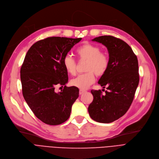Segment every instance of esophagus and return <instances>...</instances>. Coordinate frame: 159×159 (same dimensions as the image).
Wrapping results in <instances>:
<instances>
[{
    "mask_svg": "<svg viewBox=\"0 0 159 159\" xmlns=\"http://www.w3.org/2000/svg\"><path fill=\"white\" fill-rule=\"evenodd\" d=\"M85 92V90L80 89V92H79V93H80V94H84Z\"/></svg>",
    "mask_w": 159,
    "mask_h": 159,
    "instance_id": "obj_1",
    "label": "esophagus"
}]
</instances>
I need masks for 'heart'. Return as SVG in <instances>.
<instances>
[{"label":"heart","mask_w":159,"mask_h":159,"mask_svg":"<svg viewBox=\"0 0 159 159\" xmlns=\"http://www.w3.org/2000/svg\"><path fill=\"white\" fill-rule=\"evenodd\" d=\"M80 60H85V74L79 75L78 77L71 80L72 86L82 90L92 85L95 80V73L97 76L102 75L107 70L109 66V58L106 54L101 52V49L92 43H85L76 49ZM63 66L66 71L71 75L76 73V62L70 55H66L63 59Z\"/></svg>","instance_id":"1"}]
</instances>
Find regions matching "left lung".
Here are the masks:
<instances>
[{"mask_svg":"<svg viewBox=\"0 0 159 159\" xmlns=\"http://www.w3.org/2000/svg\"><path fill=\"white\" fill-rule=\"evenodd\" d=\"M92 40L107 48L109 66L98 81L107 91L102 94L100 90H91L93 100L88 111L95 121L110 123L124 116L134 99L139 80L138 59L128 44L117 38L101 36Z\"/></svg>","mask_w":159,"mask_h":159,"instance_id":"obj_1","label":"left lung"}]
</instances>
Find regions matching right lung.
<instances>
[{
  "mask_svg": "<svg viewBox=\"0 0 159 159\" xmlns=\"http://www.w3.org/2000/svg\"><path fill=\"white\" fill-rule=\"evenodd\" d=\"M81 40L48 37L34 43L25 55L20 70L23 95L36 117L44 123L65 122L79 97L78 88L66 86L68 77L63 59ZM57 85L64 89L56 93Z\"/></svg>",
  "mask_w": 159,
  "mask_h": 159,
  "instance_id": "obj_1",
  "label": "right lung"
}]
</instances>
